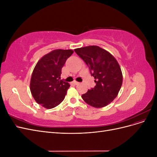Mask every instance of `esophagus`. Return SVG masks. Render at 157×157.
Masks as SVG:
<instances>
[{"instance_id": "obj_1", "label": "esophagus", "mask_w": 157, "mask_h": 157, "mask_svg": "<svg viewBox=\"0 0 157 157\" xmlns=\"http://www.w3.org/2000/svg\"><path fill=\"white\" fill-rule=\"evenodd\" d=\"M80 82H77V81H76V80H75V81H73V84H75V85H77V84H78Z\"/></svg>"}]
</instances>
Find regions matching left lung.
Instances as JSON below:
<instances>
[{"label":"left lung","mask_w":157,"mask_h":157,"mask_svg":"<svg viewBox=\"0 0 157 157\" xmlns=\"http://www.w3.org/2000/svg\"><path fill=\"white\" fill-rule=\"evenodd\" d=\"M86 63L96 85L82 95L83 100L96 108L105 107L116 98L122 84L119 64L112 54L98 46L74 50Z\"/></svg>","instance_id":"obj_1"}]
</instances>
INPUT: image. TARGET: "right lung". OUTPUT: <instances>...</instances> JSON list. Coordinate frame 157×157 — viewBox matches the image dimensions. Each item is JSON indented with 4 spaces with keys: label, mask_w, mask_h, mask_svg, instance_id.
Wrapping results in <instances>:
<instances>
[{
    "label": "right lung",
    "mask_w": 157,
    "mask_h": 157,
    "mask_svg": "<svg viewBox=\"0 0 157 157\" xmlns=\"http://www.w3.org/2000/svg\"><path fill=\"white\" fill-rule=\"evenodd\" d=\"M72 50H54L42 56L32 73L30 90L37 103L46 109H52L63 101L70 86L61 80V69L73 54Z\"/></svg>",
    "instance_id": "obj_1"
}]
</instances>
